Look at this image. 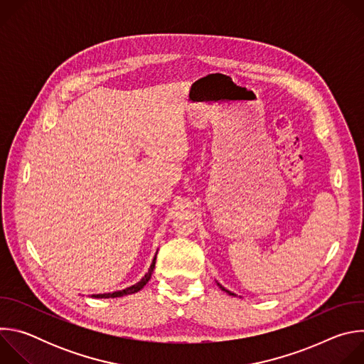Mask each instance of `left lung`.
I'll use <instances>...</instances> for the list:
<instances>
[{
    "label": "left lung",
    "mask_w": 364,
    "mask_h": 364,
    "mask_svg": "<svg viewBox=\"0 0 364 364\" xmlns=\"http://www.w3.org/2000/svg\"><path fill=\"white\" fill-rule=\"evenodd\" d=\"M218 285H219V287H220V288H222V291H226V289H225V288H223V287H222V285H220V284H218ZM228 292H229V291H228ZM229 294H230V295H233V296H235V294H232V292H229Z\"/></svg>",
    "instance_id": "1"
}]
</instances>
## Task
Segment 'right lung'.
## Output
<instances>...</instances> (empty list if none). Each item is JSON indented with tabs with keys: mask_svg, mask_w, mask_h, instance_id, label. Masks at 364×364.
<instances>
[{
	"mask_svg": "<svg viewBox=\"0 0 364 364\" xmlns=\"http://www.w3.org/2000/svg\"><path fill=\"white\" fill-rule=\"evenodd\" d=\"M154 268H155V257H154V261H152V264H151V267H149L146 275H145L138 284H135V285H132V287H129V288H127V289H122V291H117V292H112V294H97V295H93V296H95V298H117V296H124V295H128V294H135V292H138L139 289H142V288L145 287V284L149 281L151 274L154 272Z\"/></svg>",
	"mask_w": 364,
	"mask_h": 364,
	"instance_id": "1",
	"label": "right lung"
}]
</instances>
